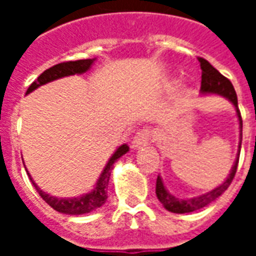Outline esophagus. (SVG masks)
Here are the masks:
<instances>
[{
    "mask_svg": "<svg viewBox=\"0 0 256 256\" xmlns=\"http://www.w3.org/2000/svg\"><path fill=\"white\" fill-rule=\"evenodd\" d=\"M150 138H152V133H150V130L148 128H142V130H140L137 132V134L134 136L133 138V148L134 150H140V148H144L146 145L150 142Z\"/></svg>",
    "mask_w": 256,
    "mask_h": 256,
    "instance_id": "1",
    "label": "esophagus"
}]
</instances>
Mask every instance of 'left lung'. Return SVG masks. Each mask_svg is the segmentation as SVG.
<instances>
[{"mask_svg": "<svg viewBox=\"0 0 256 256\" xmlns=\"http://www.w3.org/2000/svg\"><path fill=\"white\" fill-rule=\"evenodd\" d=\"M198 63H200V68H202V88L200 92L203 94H220L224 96L225 98L230 101L232 104L234 106L237 112V118H238V124H240V142H238V154H237V159L234 162V164L232 167L230 174L228 176L226 181L224 184H220V186H216L212 190L200 194L198 198H178L176 196H172L170 193L167 192L163 181L160 177H158L156 180V196L159 198V202L163 204V207L167 211H172L176 214H185V212H193V211H198V210L203 208L207 204L211 202H214L215 198H218L225 192L226 189L229 188V185L233 181V178L236 176L237 172V164H238V156H240V150H242V115H240V110L237 106V94L234 92V88L229 79L224 76L222 74L215 70L211 64L203 58H198Z\"/></svg>", "mask_w": 256, "mask_h": 256, "instance_id": "obj_1", "label": "left lung"}]
</instances>
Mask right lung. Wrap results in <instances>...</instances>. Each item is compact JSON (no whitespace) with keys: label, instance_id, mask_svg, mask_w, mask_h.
I'll list each match as a JSON object with an SVG mask.
<instances>
[{"label":"right lung","instance_id":"right-lung-1","mask_svg":"<svg viewBox=\"0 0 256 256\" xmlns=\"http://www.w3.org/2000/svg\"><path fill=\"white\" fill-rule=\"evenodd\" d=\"M96 58H84V60H76V62H64V63L56 64L53 67L48 68L46 71L44 72L36 78V80H34L32 84H30V88L27 89V94L31 93L32 90H36V88H40L42 84H48V82H52V80H56L58 78H63V76H68V75H75V74H84L86 72L92 64L94 62ZM128 150V146L126 144L120 145L115 154L111 156V159L108 160V163L104 167V170L101 172L100 178L97 180L96 182L94 189L92 192L86 193V194H82L79 198H54V196H50L44 190L36 186V184L32 181V178L28 174L31 182L36 186V192L40 193L45 202H46L53 210H56L58 212H63V214H70V215H82L88 214V212H92L94 211L96 208L101 207L102 204L106 202V190H108V184H110V177H111L112 166L114 163L122 158L126 152Z\"/></svg>","mask_w":256,"mask_h":256}]
</instances>
